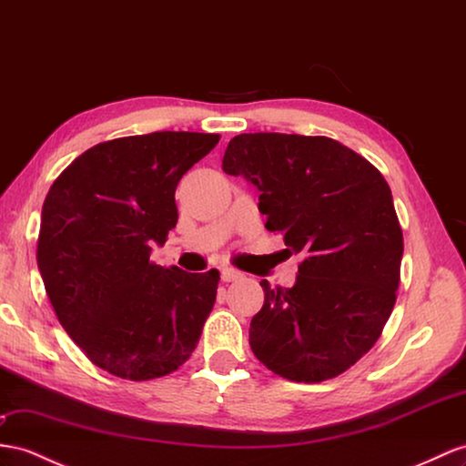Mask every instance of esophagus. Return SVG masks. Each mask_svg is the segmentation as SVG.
<instances>
[{
    "instance_id": "obj_1",
    "label": "esophagus",
    "mask_w": 466,
    "mask_h": 466,
    "mask_svg": "<svg viewBox=\"0 0 466 466\" xmlns=\"http://www.w3.org/2000/svg\"><path fill=\"white\" fill-rule=\"evenodd\" d=\"M220 278H222V281H236V279H240L242 278V273L238 271V269H234V268H222V271H220Z\"/></svg>"
}]
</instances>
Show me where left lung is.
<instances>
[{
	"label": "left lung",
	"mask_w": 466,
	"mask_h": 466,
	"mask_svg": "<svg viewBox=\"0 0 466 466\" xmlns=\"http://www.w3.org/2000/svg\"><path fill=\"white\" fill-rule=\"evenodd\" d=\"M222 169L259 190L266 228L301 254L293 288H269L249 347L273 374L323 381L374 347L396 305L403 234L386 178L337 139L240 134Z\"/></svg>",
	"instance_id": "obj_1"
}]
</instances>
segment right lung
<instances>
[{
	"mask_svg": "<svg viewBox=\"0 0 466 466\" xmlns=\"http://www.w3.org/2000/svg\"><path fill=\"white\" fill-rule=\"evenodd\" d=\"M218 139L153 131L98 143L43 202L37 264L58 323L117 378L167 376L197 349L220 273L161 268L149 256L177 224L178 181Z\"/></svg>",
	"mask_w": 466,
	"mask_h": 466,
	"instance_id": "1",
	"label": "right lung"
}]
</instances>
